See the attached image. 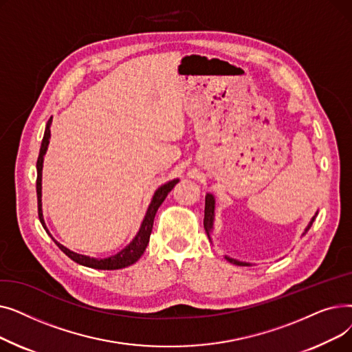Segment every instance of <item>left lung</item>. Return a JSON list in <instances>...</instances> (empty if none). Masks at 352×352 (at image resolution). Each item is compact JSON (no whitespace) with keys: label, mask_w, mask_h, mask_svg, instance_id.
<instances>
[{"label":"left lung","mask_w":352,"mask_h":352,"mask_svg":"<svg viewBox=\"0 0 352 352\" xmlns=\"http://www.w3.org/2000/svg\"><path fill=\"white\" fill-rule=\"evenodd\" d=\"M214 210H215V199H214V195H212V194H207V195H206V211H204V228H206V232H207V235H208L211 243H212L211 232H212V228H214ZM316 217H317V214L311 218L309 224H308V227L305 228L304 234L311 228V226H312V223H314V219H316ZM226 260L230 261L231 264H235V265H241V267L250 265L248 263H243V261L234 260V258H230V256H227V255H226Z\"/></svg>","instance_id":"left-lung-1"}]
</instances>
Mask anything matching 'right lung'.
Masks as SVG:
<instances>
[{
  "label": "right lung",
  "instance_id": "obj_1",
  "mask_svg": "<svg viewBox=\"0 0 352 352\" xmlns=\"http://www.w3.org/2000/svg\"><path fill=\"white\" fill-rule=\"evenodd\" d=\"M51 122H52V117L48 120L47 122V126H45V133H44V138H43V142H41V148H40V155H38V160H36V199H38V217H40V221L41 224L44 227V230L50 234L45 223H44V217H43V202H41V181H43V162H44V155L47 153V148H48V144H50V137H51V131H50V126H51ZM179 179H173V181H168L166 184H164V186H161L153 195V199H151V204L150 207H148L146 210V214L142 219V224L140 227V231L137 232L135 238L133 239L131 243H129L124 250H121L120 252H117L116 255H111V256H107V258H92V256H87V255H82V254H77L71 250H68L67 247H64L63 244H60L58 241L54 243L58 245V248L67 255L69 256L72 261H76L77 264H81L84 267H89V268H96V270H120V268H125L128 265H131L134 263H137L141 255L144 254L148 243H150V235H151V231H153V226H154V218H155V214L160 208V206L164 202L165 197L168 195V192L175 187V184L178 182Z\"/></svg>",
  "mask_w": 352,
  "mask_h": 352
}]
</instances>
